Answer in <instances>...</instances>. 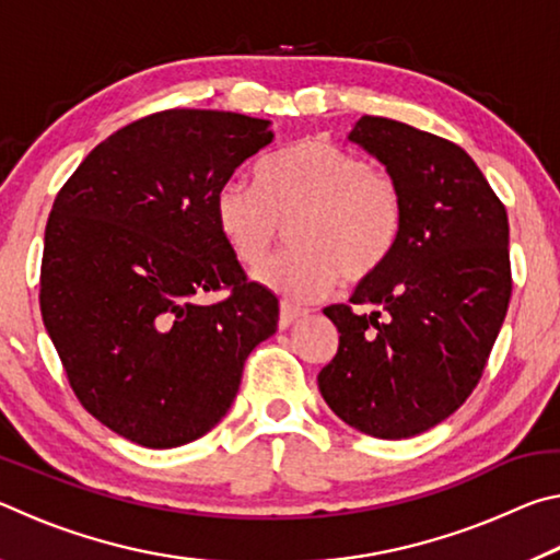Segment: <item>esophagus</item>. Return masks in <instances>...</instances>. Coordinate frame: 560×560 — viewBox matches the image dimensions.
<instances>
[{"instance_id":"obj_1","label":"esophagus","mask_w":560,"mask_h":560,"mask_svg":"<svg viewBox=\"0 0 560 560\" xmlns=\"http://www.w3.org/2000/svg\"><path fill=\"white\" fill-rule=\"evenodd\" d=\"M303 316H306V311L293 308V306H289V303H281V308H279V326L281 328H289L291 324H296V320L303 318Z\"/></svg>"}]
</instances>
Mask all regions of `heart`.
<instances>
[{"label": "heart", "instance_id": "heart-1", "mask_svg": "<svg viewBox=\"0 0 560 560\" xmlns=\"http://www.w3.org/2000/svg\"><path fill=\"white\" fill-rule=\"evenodd\" d=\"M259 185L232 177L217 187L214 222L234 259L257 269L291 222L296 249L259 271L264 287L314 301L348 277L385 267L402 232V197L390 175L324 136H308L261 160Z\"/></svg>", "mask_w": 560, "mask_h": 560}]
</instances>
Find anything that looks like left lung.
<instances>
[{"label":"left lung","mask_w":560,"mask_h":560,"mask_svg":"<svg viewBox=\"0 0 560 560\" xmlns=\"http://www.w3.org/2000/svg\"><path fill=\"white\" fill-rule=\"evenodd\" d=\"M402 197L385 267L324 314L338 353L318 373L330 410L381 440L415 438L457 410L485 373L511 299L509 220L477 163L450 140L363 116L348 132Z\"/></svg>","instance_id":"left-lung-1"}]
</instances>
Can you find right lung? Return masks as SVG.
Wrapping results in <instances>:
<instances>
[{"instance_id": "add662e5", "label": "right lung", "mask_w": 560, "mask_h": 560, "mask_svg": "<svg viewBox=\"0 0 560 560\" xmlns=\"http://www.w3.org/2000/svg\"><path fill=\"white\" fill-rule=\"evenodd\" d=\"M273 140L271 120L163 110L113 132L56 195L42 318L81 405L120 438L170 450L210 432L279 301L246 281L214 222L217 187ZM230 288L212 307L197 298Z\"/></svg>"}]
</instances>
